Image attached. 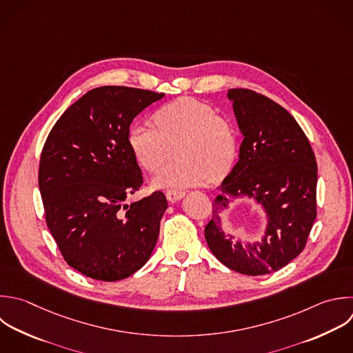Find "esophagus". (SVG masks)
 <instances>
[{
  "mask_svg": "<svg viewBox=\"0 0 353 353\" xmlns=\"http://www.w3.org/2000/svg\"><path fill=\"white\" fill-rule=\"evenodd\" d=\"M183 196H185V192H182V190H172V192H167V194H165L167 200L171 203L179 201Z\"/></svg>",
  "mask_w": 353,
  "mask_h": 353,
  "instance_id": "obj_1",
  "label": "esophagus"
}]
</instances>
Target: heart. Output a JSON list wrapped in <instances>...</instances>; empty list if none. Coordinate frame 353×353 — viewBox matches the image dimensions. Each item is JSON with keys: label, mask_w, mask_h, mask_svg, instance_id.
Returning a JSON list of instances; mask_svg holds the SVG:
<instances>
[{"label": "heart", "mask_w": 353, "mask_h": 353, "mask_svg": "<svg viewBox=\"0 0 353 353\" xmlns=\"http://www.w3.org/2000/svg\"><path fill=\"white\" fill-rule=\"evenodd\" d=\"M154 124L138 121L127 137L137 163L157 172L176 143V161L163 168L152 185L163 190H179L223 176L237 154L233 125L218 116L208 103L194 98H179L154 113Z\"/></svg>", "instance_id": "obj_1"}]
</instances>
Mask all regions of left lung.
I'll list each match as a JSON object with an SVG mask.
<instances>
[{
    "mask_svg": "<svg viewBox=\"0 0 353 353\" xmlns=\"http://www.w3.org/2000/svg\"><path fill=\"white\" fill-rule=\"evenodd\" d=\"M243 135L239 161L219 186L204 229L212 254L229 269L261 276L276 272L303 250L316 218L317 164L295 119L254 91H228ZM248 198L265 212L261 241L226 234L221 214L233 199Z\"/></svg>",
    "mask_w": 353,
    "mask_h": 353,
    "instance_id": "left-lung-1",
    "label": "left lung"
}]
</instances>
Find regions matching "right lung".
Returning <instances> with one entry per match:
<instances>
[{"mask_svg":"<svg viewBox=\"0 0 353 353\" xmlns=\"http://www.w3.org/2000/svg\"><path fill=\"white\" fill-rule=\"evenodd\" d=\"M164 98L146 90H91L55 123L40 159L46 219L65 261L101 281L123 280L150 258L168 207L161 192L131 204L143 183L127 137L132 120Z\"/></svg>","mask_w":353,"mask_h":353,"instance_id":"add662e5","label":"right lung"}]
</instances>
